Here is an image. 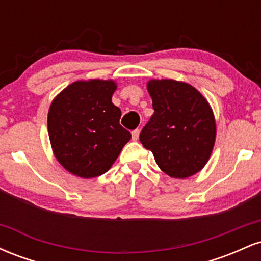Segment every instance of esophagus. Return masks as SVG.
<instances>
[{
  "label": "esophagus",
  "instance_id": "1",
  "mask_svg": "<svg viewBox=\"0 0 261 261\" xmlns=\"http://www.w3.org/2000/svg\"><path fill=\"white\" fill-rule=\"evenodd\" d=\"M131 136H133V140H134V141L139 140V136H140V130H139V128H136V130H134L133 133H131Z\"/></svg>",
  "mask_w": 261,
  "mask_h": 261
}]
</instances>
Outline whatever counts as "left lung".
Returning <instances> with one entry per match:
<instances>
[{
  "mask_svg": "<svg viewBox=\"0 0 261 261\" xmlns=\"http://www.w3.org/2000/svg\"><path fill=\"white\" fill-rule=\"evenodd\" d=\"M147 89L154 113L141 131V143L167 175L196 174L207 163L216 139L208 101L193 86L174 80H151Z\"/></svg>",
  "mask_w": 261,
  "mask_h": 261,
  "instance_id": "8db88e82",
  "label": "left lung"
}]
</instances>
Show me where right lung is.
Here are the masks:
<instances>
[{
	"label": "right lung",
	"instance_id": "1",
	"mask_svg": "<svg viewBox=\"0 0 261 261\" xmlns=\"http://www.w3.org/2000/svg\"><path fill=\"white\" fill-rule=\"evenodd\" d=\"M114 81H76L56 95L47 114V131L56 160L81 178L110 169L131 134L120 125L121 110L112 101Z\"/></svg>",
	"mask_w": 261,
	"mask_h": 261
}]
</instances>
